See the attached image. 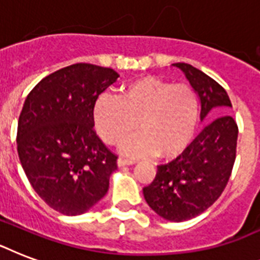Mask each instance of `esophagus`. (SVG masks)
I'll return each mask as SVG.
<instances>
[{
    "label": "esophagus",
    "instance_id": "34e87169",
    "mask_svg": "<svg viewBox=\"0 0 260 260\" xmlns=\"http://www.w3.org/2000/svg\"><path fill=\"white\" fill-rule=\"evenodd\" d=\"M134 160H128V159L124 158H118L117 159V166L118 167H124V166H131V165H134Z\"/></svg>",
    "mask_w": 260,
    "mask_h": 260
}]
</instances>
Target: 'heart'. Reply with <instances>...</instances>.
Masks as SVG:
<instances>
[{"label":"heart","instance_id":"heart-1","mask_svg":"<svg viewBox=\"0 0 260 260\" xmlns=\"http://www.w3.org/2000/svg\"><path fill=\"white\" fill-rule=\"evenodd\" d=\"M94 126L110 146L122 143L121 152L131 158L158 154L174 159L193 143L200 124V100L187 83H173L147 75L122 86L118 97L102 94L94 105Z\"/></svg>","mask_w":260,"mask_h":260}]
</instances>
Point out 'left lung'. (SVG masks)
I'll return each mask as SVG.
<instances>
[{"label": "left lung", "instance_id": "1", "mask_svg": "<svg viewBox=\"0 0 260 260\" xmlns=\"http://www.w3.org/2000/svg\"><path fill=\"white\" fill-rule=\"evenodd\" d=\"M173 66L183 71L196 90L201 104V121L208 116H220L202 129L183 154L158 166L155 179L143 189L155 213L169 221L181 222L205 212L221 196L236 158L239 131L236 121L226 114L232 104L224 87L191 64Z\"/></svg>", "mask_w": 260, "mask_h": 260}]
</instances>
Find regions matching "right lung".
Listing matches in <instances>:
<instances>
[{
  "mask_svg": "<svg viewBox=\"0 0 260 260\" xmlns=\"http://www.w3.org/2000/svg\"><path fill=\"white\" fill-rule=\"evenodd\" d=\"M118 77L113 69L77 63L43 78L24 102L18 158L39 197L59 213H86L109 189L117 156L94 132L93 110Z\"/></svg>",
  "mask_w": 260,
  "mask_h": 260,
  "instance_id": "right-lung-1",
  "label": "right lung"
}]
</instances>
